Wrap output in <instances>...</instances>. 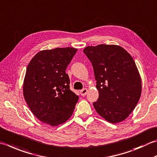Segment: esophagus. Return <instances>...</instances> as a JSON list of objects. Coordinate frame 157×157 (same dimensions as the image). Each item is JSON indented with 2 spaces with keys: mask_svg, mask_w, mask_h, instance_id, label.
<instances>
[{
  "mask_svg": "<svg viewBox=\"0 0 157 157\" xmlns=\"http://www.w3.org/2000/svg\"><path fill=\"white\" fill-rule=\"evenodd\" d=\"M87 92H88V90L86 88L82 89V90H80V94L82 95V96H85V95L87 94Z\"/></svg>",
  "mask_w": 157,
  "mask_h": 157,
  "instance_id": "34e87169",
  "label": "esophagus"
}]
</instances>
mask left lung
I'll return each instance as SVG.
<instances>
[{
	"instance_id": "1",
	"label": "left lung",
	"mask_w": 157,
	"mask_h": 157,
	"mask_svg": "<svg viewBox=\"0 0 157 157\" xmlns=\"http://www.w3.org/2000/svg\"><path fill=\"white\" fill-rule=\"evenodd\" d=\"M84 53L94 69L99 98L93 103L99 114L112 123L127 118L139 101L142 82L133 58L121 46H88Z\"/></svg>"
}]
</instances>
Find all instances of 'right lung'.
<instances>
[{
  "mask_svg": "<svg viewBox=\"0 0 157 157\" xmlns=\"http://www.w3.org/2000/svg\"><path fill=\"white\" fill-rule=\"evenodd\" d=\"M78 51L57 48L38 52L27 67L23 93L30 109L39 121L52 126L66 122L79 97L70 90L65 71Z\"/></svg>",
  "mask_w": 157,
  "mask_h": 157,
  "instance_id": "obj_1",
  "label": "right lung"
}]
</instances>
